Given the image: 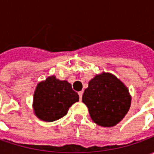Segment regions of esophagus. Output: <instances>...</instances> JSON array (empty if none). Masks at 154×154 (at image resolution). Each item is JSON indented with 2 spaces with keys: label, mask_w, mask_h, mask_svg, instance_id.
Returning <instances> with one entry per match:
<instances>
[{
  "label": "esophagus",
  "mask_w": 154,
  "mask_h": 154,
  "mask_svg": "<svg viewBox=\"0 0 154 154\" xmlns=\"http://www.w3.org/2000/svg\"><path fill=\"white\" fill-rule=\"evenodd\" d=\"M82 94H83V91H82L78 92V95H79V98H80V100H82Z\"/></svg>",
  "instance_id": "1"
}]
</instances>
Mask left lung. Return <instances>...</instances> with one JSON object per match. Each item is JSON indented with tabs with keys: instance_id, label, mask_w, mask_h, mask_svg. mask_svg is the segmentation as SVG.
I'll use <instances>...</instances> for the list:
<instances>
[{
	"instance_id": "8db88e82",
	"label": "left lung",
	"mask_w": 154,
	"mask_h": 154,
	"mask_svg": "<svg viewBox=\"0 0 154 154\" xmlns=\"http://www.w3.org/2000/svg\"><path fill=\"white\" fill-rule=\"evenodd\" d=\"M82 102L88 108L91 119L103 127H112L128 113L131 104L129 90L113 74H97L84 91Z\"/></svg>"
}]
</instances>
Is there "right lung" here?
Instances as JSON below:
<instances>
[{"label":"right lung","mask_w":154,"mask_h":154,"mask_svg":"<svg viewBox=\"0 0 154 154\" xmlns=\"http://www.w3.org/2000/svg\"><path fill=\"white\" fill-rule=\"evenodd\" d=\"M78 100V94L72 90L67 81L51 76L37 85L33 108L38 119L52 122L66 116L69 108Z\"/></svg>","instance_id":"1"}]
</instances>
